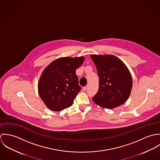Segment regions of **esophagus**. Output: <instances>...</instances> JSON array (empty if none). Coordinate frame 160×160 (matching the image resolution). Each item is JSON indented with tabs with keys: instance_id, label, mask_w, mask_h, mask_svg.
Wrapping results in <instances>:
<instances>
[{
	"instance_id": "obj_1",
	"label": "esophagus",
	"mask_w": 160,
	"mask_h": 160,
	"mask_svg": "<svg viewBox=\"0 0 160 160\" xmlns=\"http://www.w3.org/2000/svg\"><path fill=\"white\" fill-rule=\"evenodd\" d=\"M88 86H86V87H84V88H82V90H83L84 91H86L88 90Z\"/></svg>"
}]
</instances>
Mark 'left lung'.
<instances>
[{"label":"left lung","instance_id":"obj_1","mask_svg":"<svg viewBox=\"0 0 160 160\" xmlns=\"http://www.w3.org/2000/svg\"><path fill=\"white\" fill-rule=\"evenodd\" d=\"M91 57L99 77L98 91L93 101L108 109L125 103L132 87V77L125 64L112 55H91Z\"/></svg>","mask_w":160,"mask_h":160}]
</instances>
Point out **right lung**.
I'll use <instances>...</instances> for the list:
<instances>
[{"instance_id":"1","label":"right lung","mask_w":160,"mask_h":160,"mask_svg":"<svg viewBox=\"0 0 160 160\" xmlns=\"http://www.w3.org/2000/svg\"><path fill=\"white\" fill-rule=\"evenodd\" d=\"M84 57H62L52 62L42 72L38 83L39 95L46 106L55 112L71 107L81 90L76 70Z\"/></svg>"}]
</instances>
